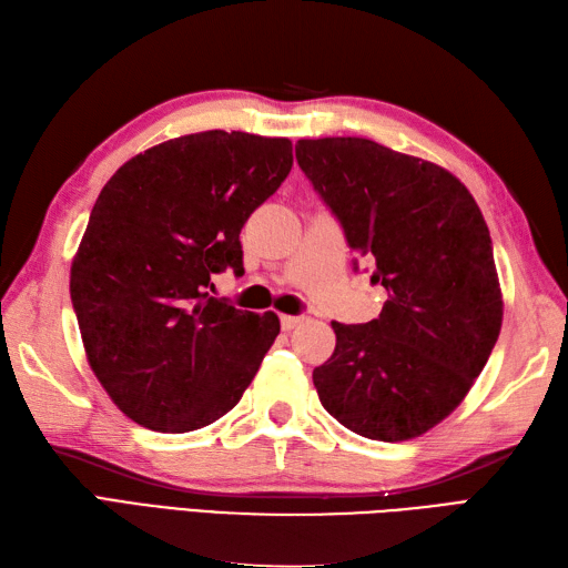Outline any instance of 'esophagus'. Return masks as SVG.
Masks as SVG:
<instances>
[{
  "label": "esophagus",
  "mask_w": 568,
  "mask_h": 568,
  "mask_svg": "<svg viewBox=\"0 0 568 568\" xmlns=\"http://www.w3.org/2000/svg\"><path fill=\"white\" fill-rule=\"evenodd\" d=\"M302 322H305V316H290V314H283V316H281L283 332H293V328L300 326Z\"/></svg>",
  "instance_id": "esophagus-1"
}]
</instances>
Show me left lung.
<instances>
[{
	"label": "left lung",
	"instance_id": "obj_1",
	"mask_svg": "<svg viewBox=\"0 0 568 568\" xmlns=\"http://www.w3.org/2000/svg\"><path fill=\"white\" fill-rule=\"evenodd\" d=\"M295 156L387 300L367 324L332 322L320 402L371 440L418 438L463 404L504 322L489 227L450 171L365 138L297 140Z\"/></svg>",
	"mask_w": 568,
	"mask_h": 568
}]
</instances>
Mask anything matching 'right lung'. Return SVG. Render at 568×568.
Listing matches in <instances>:
<instances>
[{"instance_id": "right-lung-1", "label": "right lung", "mask_w": 568, "mask_h": 568, "mask_svg": "<svg viewBox=\"0 0 568 568\" xmlns=\"http://www.w3.org/2000/svg\"><path fill=\"white\" fill-rule=\"evenodd\" d=\"M290 166L287 138L205 130L144 150L99 193L70 295L91 371L135 424L203 428L252 385L281 320L213 297L210 278L244 273L240 232Z\"/></svg>"}]
</instances>
